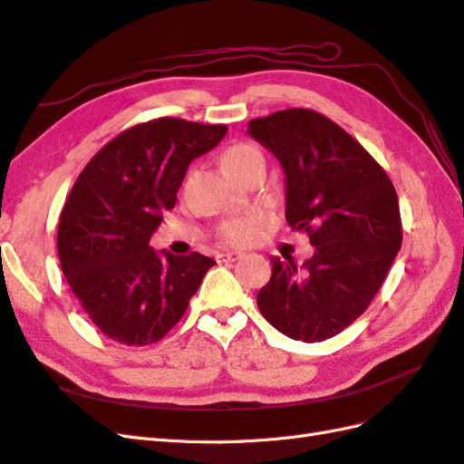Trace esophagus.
Segmentation results:
<instances>
[{
  "label": "esophagus",
  "mask_w": 464,
  "mask_h": 464,
  "mask_svg": "<svg viewBox=\"0 0 464 464\" xmlns=\"http://www.w3.org/2000/svg\"><path fill=\"white\" fill-rule=\"evenodd\" d=\"M218 258L221 262H237L238 258H241V254H238V252H221V254H218Z\"/></svg>",
  "instance_id": "obj_1"
}]
</instances>
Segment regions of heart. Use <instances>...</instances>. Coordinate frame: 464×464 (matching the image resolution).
I'll return each instance as SVG.
<instances>
[{"instance_id":"1","label":"heart","mask_w":464,"mask_h":464,"mask_svg":"<svg viewBox=\"0 0 464 464\" xmlns=\"http://www.w3.org/2000/svg\"><path fill=\"white\" fill-rule=\"evenodd\" d=\"M256 160H264L262 152L256 146L243 142V144H233L223 150L221 166L231 175V173H237V171L248 168L250 163H254ZM266 223H267V218L262 212H254L245 218L229 219L223 223L221 238L227 245H233V246L252 245L258 241V237L262 235Z\"/></svg>"}]
</instances>
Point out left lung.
Returning a JSON list of instances; mask_svg holds the SVG:
<instances>
[{"label":"left lung","mask_w":464,"mask_h":464,"mask_svg":"<svg viewBox=\"0 0 464 464\" xmlns=\"http://www.w3.org/2000/svg\"><path fill=\"white\" fill-rule=\"evenodd\" d=\"M248 134L279 160L287 223L314 246L303 266L272 258L258 308L291 339H330L368 308L401 248L395 187L361 142L318 111L252 119Z\"/></svg>","instance_id":"left-lung-1"}]
</instances>
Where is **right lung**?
I'll return each instance as SVG.
<instances>
[{
    "label": "right lung",
    "instance_id": "obj_1",
    "mask_svg": "<svg viewBox=\"0 0 464 464\" xmlns=\"http://www.w3.org/2000/svg\"><path fill=\"white\" fill-rule=\"evenodd\" d=\"M226 125L160 117L117 134L86 163L59 216L62 272L98 330L144 347L183 318L212 258L158 254L150 237L194 158L226 137Z\"/></svg>",
    "mask_w": 464,
    "mask_h": 464
}]
</instances>
